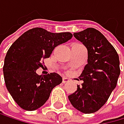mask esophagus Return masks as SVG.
<instances>
[{
  "label": "esophagus",
  "mask_w": 124,
  "mask_h": 124,
  "mask_svg": "<svg viewBox=\"0 0 124 124\" xmlns=\"http://www.w3.org/2000/svg\"><path fill=\"white\" fill-rule=\"evenodd\" d=\"M70 80H69V78H63V80H62V81H63V84H65V83H67V82H68Z\"/></svg>",
  "instance_id": "34e87169"
}]
</instances>
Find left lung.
<instances>
[{
    "instance_id": "obj_1",
    "label": "left lung",
    "mask_w": 124,
    "mask_h": 124,
    "mask_svg": "<svg viewBox=\"0 0 124 124\" xmlns=\"http://www.w3.org/2000/svg\"><path fill=\"white\" fill-rule=\"evenodd\" d=\"M74 36L86 46L88 63L79 76L83 83L78 85L68 99L80 112L92 113L107 102L116 86L120 74L119 56L113 45L95 29L74 32Z\"/></svg>"
}]
</instances>
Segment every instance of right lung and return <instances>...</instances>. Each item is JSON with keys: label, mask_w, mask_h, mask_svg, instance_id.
Returning <instances> with one entry per match:
<instances>
[{"label": "right lung", "mask_w": 124, "mask_h": 124, "mask_svg": "<svg viewBox=\"0 0 124 124\" xmlns=\"http://www.w3.org/2000/svg\"><path fill=\"white\" fill-rule=\"evenodd\" d=\"M72 36L70 32L53 33L34 28L10 46L4 59V78L9 93L22 109H39L47 101L53 88L62 82L57 73L39 75L36 70L43 67V60L50 57L56 46Z\"/></svg>", "instance_id": "add662e5"}]
</instances>
